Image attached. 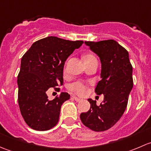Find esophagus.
Returning a JSON list of instances; mask_svg holds the SVG:
<instances>
[{
    "instance_id": "esophagus-1",
    "label": "esophagus",
    "mask_w": 151,
    "mask_h": 151,
    "mask_svg": "<svg viewBox=\"0 0 151 151\" xmlns=\"http://www.w3.org/2000/svg\"><path fill=\"white\" fill-rule=\"evenodd\" d=\"M73 99H74V100H75L76 101H83V99H80V98H78V97H77V96H73Z\"/></svg>"
}]
</instances>
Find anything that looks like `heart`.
<instances>
[{
    "label": "heart",
    "mask_w": 151,
    "mask_h": 151,
    "mask_svg": "<svg viewBox=\"0 0 151 151\" xmlns=\"http://www.w3.org/2000/svg\"><path fill=\"white\" fill-rule=\"evenodd\" d=\"M93 58L95 57L92 55H86L84 57V60L85 61V60H88L91 58ZM68 88L71 91L80 96L85 95L87 92V85L81 81H77L75 83H73L72 84L69 85Z\"/></svg>",
    "instance_id": "1"
}]
</instances>
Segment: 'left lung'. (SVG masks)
Wrapping results in <instances>:
<instances>
[{
  "instance_id": "left-lung-1",
  "label": "left lung",
  "mask_w": 151,
  "mask_h": 151,
  "mask_svg": "<svg viewBox=\"0 0 151 151\" xmlns=\"http://www.w3.org/2000/svg\"><path fill=\"white\" fill-rule=\"evenodd\" d=\"M91 50L99 57L101 80L96 87L97 95H104V101L97 106L91 99V108L80 114L83 124L95 132L110 129L126 110L129 94L133 88L132 66L127 50L116 41L85 42Z\"/></svg>"
}]
</instances>
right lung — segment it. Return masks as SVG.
Here are the masks:
<instances>
[{
  "label": "right lung",
  "instance_id": "1",
  "mask_svg": "<svg viewBox=\"0 0 151 151\" xmlns=\"http://www.w3.org/2000/svg\"><path fill=\"white\" fill-rule=\"evenodd\" d=\"M83 44V41L48 36L34 42L22 56L17 77L18 103L22 118L31 129L47 131L58 122L61 105L70 95L62 92L50 101L47 91L63 85L65 61Z\"/></svg>",
  "mask_w": 151,
  "mask_h": 151
}]
</instances>
